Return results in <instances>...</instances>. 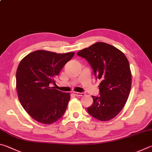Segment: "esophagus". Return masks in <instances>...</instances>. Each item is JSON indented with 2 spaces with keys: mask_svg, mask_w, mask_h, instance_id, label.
Returning a JSON list of instances; mask_svg holds the SVG:
<instances>
[{
  "mask_svg": "<svg viewBox=\"0 0 152 152\" xmlns=\"http://www.w3.org/2000/svg\"><path fill=\"white\" fill-rule=\"evenodd\" d=\"M73 94L76 96H83L85 95L84 92H73Z\"/></svg>",
  "mask_w": 152,
  "mask_h": 152,
  "instance_id": "obj_1",
  "label": "esophagus"
}]
</instances>
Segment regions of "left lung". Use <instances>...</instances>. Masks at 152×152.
<instances>
[{
	"mask_svg": "<svg viewBox=\"0 0 152 152\" xmlns=\"http://www.w3.org/2000/svg\"><path fill=\"white\" fill-rule=\"evenodd\" d=\"M77 54L89 62L96 79L100 80V96H92L94 102L87 108L88 112L100 121L113 119L123 109L130 92L132 73L128 60L119 49L102 42Z\"/></svg>",
	"mask_w": 152,
	"mask_h": 152,
	"instance_id": "left-lung-1",
	"label": "left lung"
}]
</instances>
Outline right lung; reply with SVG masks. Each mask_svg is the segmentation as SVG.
<instances>
[{"mask_svg":"<svg viewBox=\"0 0 152 152\" xmlns=\"http://www.w3.org/2000/svg\"><path fill=\"white\" fill-rule=\"evenodd\" d=\"M74 52L57 54L38 50L23 58L16 74L19 101L33 119L44 124H52L61 118L70 99V93L62 92L50 83Z\"/></svg>","mask_w":152,"mask_h":152,"instance_id":"right-lung-1","label":"right lung"}]
</instances>
